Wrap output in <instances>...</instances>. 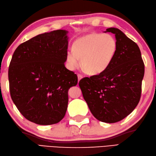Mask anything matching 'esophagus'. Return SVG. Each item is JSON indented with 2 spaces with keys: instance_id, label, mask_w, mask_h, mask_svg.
I'll list each match as a JSON object with an SVG mask.
<instances>
[{
  "instance_id": "1",
  "label": "esophagus",
  "mask_w": 156,
  "mask_h": 156,
  "mask_svg": "<svg viewBox=\"0 0 156 156\" xmlns=\"http://www.w3.org/2000/svg\"><path fill=\"white\" fill-rule=\"evenodd\" d=\"M77 77H78V80H79V81H80L81 79L82 78H83V76H82V75H80V74H78V75H77Z\"/></svg>"
}]
</instances>
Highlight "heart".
Listing matches in <instances>:
<instances>
[{
  "mask_svg": "<svg viewBox=\"0 0 156 156\" xmlns=\"http://www.w3.org/2000/svg\"><path fill=\"white\" fill-rule=\"evenodd\" d=\"M73 51L66 54L68 68L75 70L79 66L90 75H98L107 70L115 58L117 41L110 34L90 33L79 37L73 44Z\"/></svg>",
  "mask_w": 156,
  "mask_h": 156,
  "instance_id": "obj_1",
  "label": "heart"
}]
</instances>
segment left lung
I'll return each mask as SVG.
<instances>
[{
    "label": "left lung",
    "instance_id": "1",
    "mask_svg": "<svg viewBox=\"0 0 156 156\" xmlns=\"http://www.w3.org/2000/svg\"><path fill=\"white\" fill-rule=\"evenodd\" d=\"M115 34L116 54L109 67L98 75L79 81L83 98L99 121L115 123L133 112L140 101L145 66L139 46L118 28Z\"/></svg>",
    "mask_w": 156,
    "mask_h": 156
}]
</instances>
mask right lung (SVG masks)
<instances>
[{
	"mask_svg": "<svg viewBox=\"0 0 156 156\" xmlns=\"http://www.w3.org/2000/svg\"><path fill=\"white\" fill-rule=\"evenodd\" d=\"M69 32L57 30L32 38L17 47L9 68L12 101L22 115L39 125H51L65 115L68 91L77 76L65 63Z\"/></svg>",
	"mask_w": 156,
	"mask_h": 156,
	"instance_id": "add662e5",
	"label": "right lung"
}]
</instances>
